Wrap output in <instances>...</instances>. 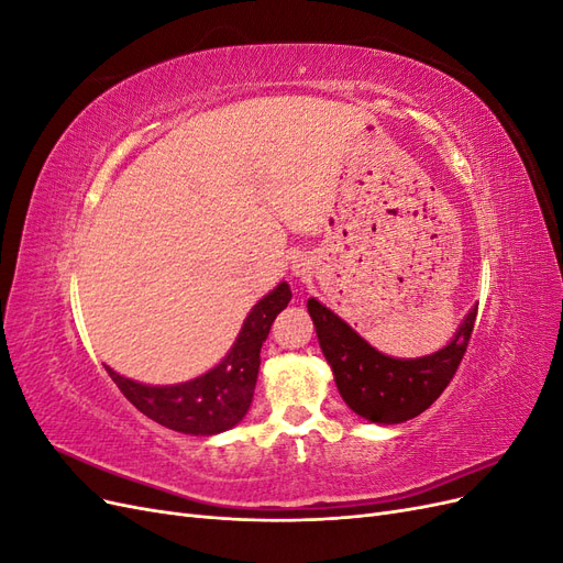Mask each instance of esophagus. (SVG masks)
<instances>
[{"mask_svg":"<svg viewBox=\"0 0 563 563\" xmlns=\"http://www.w3.org/2000/svg\"><path fill=\"white\" fill-rule=\"evenodd\" d=\"M294 269H296V275H300V272H302V269H298V265H296V267H294Z\"/></svg>","mask_w":563,"mask_h":563,"instance_id":"obj_1","label":"esophagus"}]
</instances>
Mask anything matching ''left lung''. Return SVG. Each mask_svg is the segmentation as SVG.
I'll list each match as a JSON object with an SVG mask.
<instances>
[{"instance_id": "8db88e82", "label": "left lung", "mask_w": 563, "mask_h": 563, "mask_svg": "<svg viewBox=\"0 0 563 563\" xmlns=\"http://www.w3.org/2000/svg\"><path fill=\"white\" fill-rule=\"evenodd\" d=\"M308 312L343 401L368 422L397 424L420 416L451 383L470 343L476 305L460 321L449 345L416 360L378 352L317 298L308 300Z\"/></svg>"}]
</instances>
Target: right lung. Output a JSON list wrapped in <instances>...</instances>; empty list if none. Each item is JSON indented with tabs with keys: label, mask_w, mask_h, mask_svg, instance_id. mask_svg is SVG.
I'll return each instance as SVG.
<instances>
[{
	"label": "right lung",
	"mask_w": 563,
	"mask_h": 563,
	"mask_svg": "<svg viewBox=\"0 0 563 563\" xmlns=\"http://www.w3.org/2000/svg\"><path fill=\"white\" fill-rule=\"evenodd\" d=\"M291 300V288L279 282L253 305L230 352L211 371L178 385H145L119 376L106 366L122 395L143 416L168 430L192 437H211L242 422L253 401L261 368V347L272 321Z\"/></svg>",
	"instance_id": "right-lung-1"
}]
</instances>
